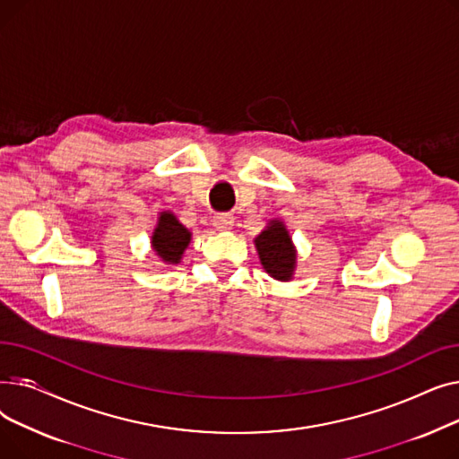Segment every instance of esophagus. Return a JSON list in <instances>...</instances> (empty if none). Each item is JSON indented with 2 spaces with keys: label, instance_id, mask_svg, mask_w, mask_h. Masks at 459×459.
<instances>
[{
  "label": "esophagus",
  "instance_id": "34e87169",
  "mask_svg": "<svg viewBox=\"0 0 459 459\" xmlns=\"http://www.w3.org/2000/svg\"><path fill=\"white\" fill-rule=\"evenodd\" d=\"M213 227L217 230H230L234 227V217L230 213H217L213 217Z\"/></svg>",
  "mask_w": 459,
  "mask_h": 459
}]
</instances>
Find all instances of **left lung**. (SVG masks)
Returning <instances> with one entry per match:
<instances>
[{"label": "left lung", "instance_id": "8db88e82", "mask_svg": "<svg viewBox=\"0 0 459 459\" xmlns=\"http://www.w3.org/2000/svg\"><path fill=\"white\" fill-rule=\"evenodd\" d=\"M255 247L264 270L273 279L290 281L294 277L298 253L292 244L290 232L286 230L282 221H270L268 227L255 238Z\"/></svg>", "mask_w": 459, "mask_h": 459}]
</instances>
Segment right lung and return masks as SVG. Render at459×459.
<instances>
[{"label":"right lung","mask_w":459,"mask_h":459,"mask_svg":"<svg viewBox=\"0 0 459 459\" xmlns=\"http://www.w3.org/2000/svg\"><path fill=\"white\" fill-rule=\"evenodd\" d=\"M191 242V232L177 220L173 212H161L151 244L165 264H178Z\"/></svg>","instance_id":"right-lung-1"}]
</instances>
